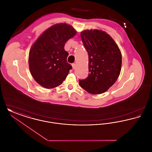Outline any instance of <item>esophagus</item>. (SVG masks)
Segmentation results:
<instances>
[{"label": "esophagus", "mask_w": 152, "mask_h": 152, "mask_svg": "<svg viewBox=\"0 0 152 152\" xmlns=\"http://www.w3.org/2000/svg\"><path fill=\"white\" fill-rule=\"evenodd\" d=\"M72 66L73 69H75V67H76V64L75 63H73L72 64Z\"/></svg>", "instance_id": "obj_1"}]
</instances>
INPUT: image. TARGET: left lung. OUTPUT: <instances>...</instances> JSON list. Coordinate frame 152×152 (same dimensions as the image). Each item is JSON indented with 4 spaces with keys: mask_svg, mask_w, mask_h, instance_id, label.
Wrapping results in <instances>:
<instances>
[{
    "mask_svg": "<svg viewBox=\"0 0 152 152\" xmlns=\"http://www.w3.org/2000/svg\"><path fill=\"white\" fill-rule=\"evenodd\" d=\"M81 40L89 57V76L79 80V84L88 93L102 94L118 79L121 69L122 56L118 46L106 32L86 29L81 32Z\"/></svg>",
    "mask_w": 152,
    "mask_h": 152,
    "instance_id": "obj_1",
    "label": "left lung"
}]
</instances>
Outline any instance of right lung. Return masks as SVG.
I'll use <instances>...</instances> for the list:
<instances>
[{"instance_id": "add662e5", "label": "right lung", "mask_w": 152, "mask_h": 152, "mask_svg": "<svg viewBox=\"0 0 152 152\" xmlns=\"http://www.w3.org/2000/svg\"><path fill=\"white\" fill-rule=\"evenodd\" d=\"M77 31L68 24L58 23L46 29L36 39L29 50L28 64L36 82L47 89L61 85L72 66L66 61V42Z\"/></svg>"}]
</instances>
